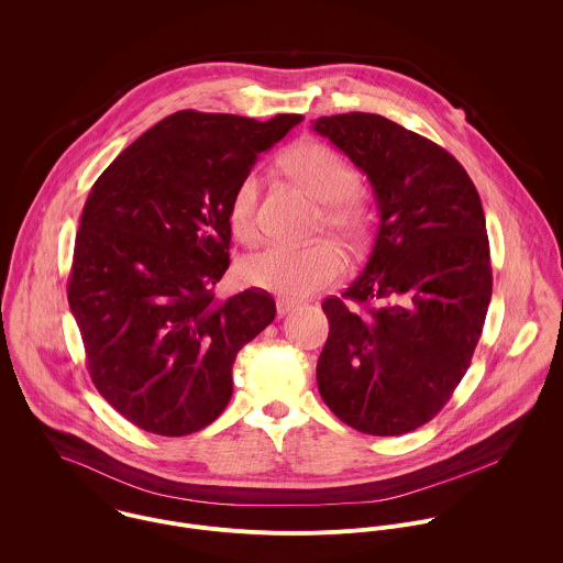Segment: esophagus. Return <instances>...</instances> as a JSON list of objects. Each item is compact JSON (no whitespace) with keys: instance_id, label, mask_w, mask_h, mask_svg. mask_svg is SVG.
<instances>
[{"instance_id":"obj_1","label":"esophagus","mask_w":563,"mask_h":563,"mask_svg":"<svg viewBox=\"0 0 563 563\" xmlns=\"http://www.w3.org/2000/svg\"><path fill=\"white\" fill-rule=\"evenodd\" d=\"M295 308H297L295 301H290V299H277V317H279V319L286 317V314H290Z\"/></svg>"}]
</instances>
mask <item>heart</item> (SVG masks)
I'll return each mask as SVG.
<instances>
[{"mask_svg": "<svg viewBox=\"0 0 563 563\" xmlns=\"http://www.w3.org/2000/svg\"><path fill=\"white\" fill-rule=\"evenodd\" d=\"M282 170L310 197L322 203V223L340 241L360 244L371 230V208L355 192L360 173L333 147L319 141H301L279 158ZM260 179L253 170L244 173L232 190L228 221L232 234L253 244L260 239ZM342 251L322 241L306 246L271 244L242 262L246 284L286 295L303 297L331 284L344 273Z\"/></svg>", "mask_w": 563, "mask_h": 563, "instance_id": "obj_1", "label": "heart"}]
</instances>
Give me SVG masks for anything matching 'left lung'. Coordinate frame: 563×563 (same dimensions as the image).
Wrapping results in <instances>:
<instances>
[{
    "label": "left lung",
    "mask_w": 563,
    "mask_h": 563,
    "mask_svg": "<svg viewBox=\"0 0 563 563\" xmlns=\"http://www.w3.org/2000/svg\"><path fill=\"white\" fill-rule=\"evenodd\" d=\"M314 130L366 173L382 217L362 275L322 301L319 393L349 427L401 435L446 405L482 338L492 297L482 199L446 150L382 114L321 117Z\"/></svg>",
    "instance_id": "8db88e82"
}]
</instances>
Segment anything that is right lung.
I'll use <instances>...</instances> for the list:
<instances>
[{"label": "right lung", "instance_id": "add662e5", "mask_svg": "<svg viewBox=\"0 0 563 563\" xmlns=\"http://www.w3.org/2000/svg\"><path fill=\"white\" fill-rule=\"evenodd\" d=\"M301 119L179 110L90 188L67 297L95 388L139 429L179 438L217 420L239 351L275 319L266 290L219 301L214 286L234 186Z\"/></svg>", "mask_w": 563, "mask_h": 563}]
</instances>
